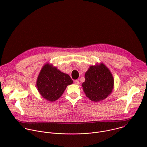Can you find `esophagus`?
Instances as JSON below:
<instances>
[{
	"instance_id": "34e87169",
	"label": "esophagus",
	"mask_w": 147,
	"mask_h": 147,
	"mask_svg": "<svg viewBox=\"0 0 147 147\" xmlns=\"http://www.w3.org/2000/svg\"><path fill=\"white\" fill-rule=\"evenodd\" d=\"M74 82H75L76 84H77V85H79L80 84V82H79L78 80H75Z\"/></svg>"
}]
</instances>
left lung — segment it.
<instances>
[{
  "label": "left lung",
  "mask_w": 147,
  "mask_h": 147,
  "mask_svg": "<svg viewBox=\"0 0 147 147\" xmlns=\"http://www.w3.org/2000/svg\"><path fill=\"white\" fill-rule=\"evenodd\" d=\"M82 90L91 100L99 102L107 98L114 88V78L109 69L102 63L90 66L85 73Z\"/></svg>",
  "instance_id": "left-lung-1"
}]
</instances>
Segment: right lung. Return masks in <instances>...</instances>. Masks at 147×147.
<instances>
[{"mask_svg": "<svg viewBox=\"0 0 147 147\" xmlns=\"http://www.w3.org/2000/svg\"><path fill=\"white\" fill-rule=\"evenodd\" d=\"M73 80L69 74L63 73L47 63L42 67L36 80V88L40 96L45 99L53 102L63 94Z\"/></svg>", "mask_w": 147, "mask_h": 147, "instance_id": "1", "label": "right lung"}]
</instances>
